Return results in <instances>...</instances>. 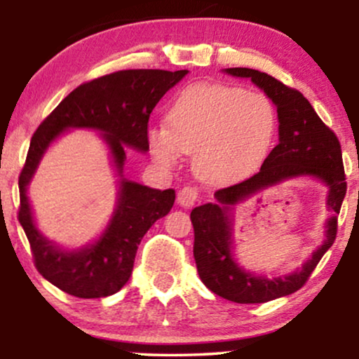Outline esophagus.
<instances>
[{
    "label": "esophagus",
    "instance_id": "34e87169",
    "mask_svg": "<svg viewBox=\"0 0 359 359\" xmlns=\"http://www.w3.org/2000/svg\"><path fill=\"white\" fill-rule=\"evenodd\" d=\"M197 199H199V191H197V187H192V185H185L177 194V201L184 208H191V205L196 204Z\"/></svg>",
    "mask_w": 359,
    "mask_h": 359
}]
</instances>
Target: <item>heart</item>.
<instances>
[{"instance_id":"obj_1","label":"heart","mask_w":359,"mask_h":359,"mask_svg":"<svg viewBox=\"0 0 359 359\" xmlns=\"http://www.w3.org/2000/svg\"><path fill=\"white\" fill-rule=\"evenodd\" d=\"M167 128L151 126L147 140L158 165L172 168L192 154L197 177L212 185L253 174L270 154L278 128L275 104L258 90L224 84L184 89L168 106Z\"/></svg>"}]
</instances>
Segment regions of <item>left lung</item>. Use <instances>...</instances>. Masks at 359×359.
Returning a JSON list of instances; mask_svg holds the SVG:
<instances>
[{"label":"left lung","mask_w":359,"mask_h":359,"mask_svg":"<svg viewBox=\"0 0 359 359\" xmlns=\"http://www.w3.org/2000/svg\"><path fill=\"white\" fill-rule=\"evenodd\" d=\"M234 77H250L273 101L278 113V145L270 151L255 175L214 192L216 203L192 209L194 258L197 273L209 290L236 304H263L294 294L314 271L324 253L332 246L337 233V214L346 196V175L341 143L336 133L317 116L302 93L265 72L246 67L226 69ZM311 175L328 185V222L326 241L315 252L302 271L287 278L269 280L241 271L231 253L232 205L259 188L287 178Z\"/></svg>","instance_id":"obj_1"}]
</instances>
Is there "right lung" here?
I'll return each instance as SVG.
<instances>
[{
	"mask_svg": "<svg viewBox=\"0 0 359 359\" xmlns=\"http://www.w3.org/2000/svg\"><path fill=\"white\" fill-rule=\"evenodd\" d=\"M189 71L130 69L84 82L40 123L32 137L20 172L18 221L32 248L36 270L52 285L79 299L116 294L130 280L138 245L151 224L172 209L175 191H156L121 179L118 208L108 229L94 245L62 251L35 228L27 185L47 147L69 128H94L111 148L118 172H123L126 147L148 150V119L156 102Z\"/></svg>",
	"mask_w": 359,
	"mask_h": 359,
	"instance_id": "add662e5",
	"label": "right lung"
}]
</instances>
